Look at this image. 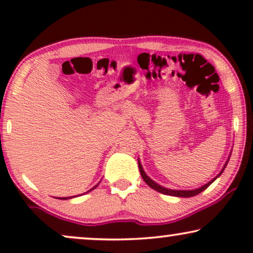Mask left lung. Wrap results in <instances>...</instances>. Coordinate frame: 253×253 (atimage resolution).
<instances>
[{"label": "left lung", "instance_id": "obj_1", "mask_svg": "<svg viewBox=\"0 0 253 253\" xmlns=\"http://www.w3.org/2000/svg\"><path fill=\"white\" fill-rule=\"evenodd\" d=\"M227 163H228V161L226 162L225 167L222 168V170L220 171V173L215 177V178L211 179V182H208L207 184L202 185L201 188H197V189H194V190H172V189H168V188L162 187V185L157 184V183H156L155 181H152V179H151L150 177L147 176L146 173H145V171H144V169H143V167H141L140 162H138V167H139V171H140V175H141V177H143L144 181L146 182V184L149 185V187L152 188V189H155L156 191H158V193L165 194V195L177 196V197H191V196H195V195H197V194L202 193V191L205 190V189H207V188L210 187V185L211 184V183H213L214 181H215V179L217 178V177H219V176L221 175V173L223 172V170H225V168H226V165H227Z\"/></svg>", "mask_w": 253, "mask_h": 253}]
</instances>
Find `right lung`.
<instances>
[{
	"label": "right lung",
	"instance_id": "1",
	"mask_svg": "<svg viewBox=\"0 0 253 253\" xmlns=\"http://www.w3.org/2000/svg\"><path fill=\"white\" fill-rule=\"evenodd\" d=\"M98 185V184H97ZM97 185H95V187L94 188H92V189H95V188H96L97 187ZM92 189H90L89 191H91ZM89 191H86V193H89ZM68 199H71V197H60V200H68Z\"/></svg>",
	"mask_w": 253,
	"mask_h": 253
}]
</instances>
